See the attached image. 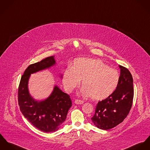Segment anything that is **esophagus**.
<instances>
[{"label": "esophagus", "instance_id": "1", "mask_svg": "<svg viewBox=\"0 0 150 150\" xmlns=\"http://www.w3.org/2000/svg\"><path fill=\"white\" fill-rule=\"evenodd\" d=\"M75 103L76 104H78V105H81L84 103V101L82 100H75Z\"/></svg>", "mask_w": 150, "mask_h": 150}]
</instances>
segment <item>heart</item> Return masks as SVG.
I'll use <instances>...</instances> for the list:
<instances>
[{
    "mask_svg": "<svg viewBox=\"0 0 150 150\" xmlns=\"http://www.w3.org/2000/svg\"><path fill=\"white\" fill-rule=\"evenodd\" d=\"M82 80V93L94 100H102L112 95L118 84L120 75L116 69L97 59L80 58L75 60L73 67L63 74L65 89L71 92Z\"/></svg>",
    "mask_w": 150,
    "mask_h": 150,
    "instance_id": "b5f03b06",
    "label": "heart"
}]
</instances>
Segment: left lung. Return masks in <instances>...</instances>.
I'll return each instance as SVG.
<instances>
[{
	"label": "left lung",
	"instance_id": "left-lung-1",
	"mask_svg": "<svg viewBox=\"0 0 150 150\" xmlns=\"http://www.w3.org/2000/svg\"><path fill=\"white\" fill-rule=\"evenodd\" d=\"M120 76L114 93L97 105L91 118L100 129L108 130L122 122L129 113L133 103L134 89L132 76L128 68L119 66Z\"/></svg>",
	"mask_w": 150,
	"mask_h": 150
}]
</instances>
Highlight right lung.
<instances>
[{
  "mask_svg": "<svg viewBox=\"0 0 150 150\" xmlns=\"http://www.w3.org/2000/svg\"><path fill=\"white\" fill-rule=\"evenodd\" d=\"M54 64L53 56L29 65L22 75L18 87V100L22 113L35 128L44 132H54L60 128L72 106L71 99L69 95L55 86L47 99L38 102L30 96L28 83L31 74Z\"/></svg>",
  "mask_w": 150,
  "mask_h": 150,
  "instance_id": "add662e5",
  "label": "right lung"
}]
</instances>
